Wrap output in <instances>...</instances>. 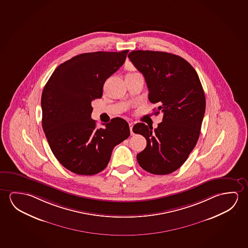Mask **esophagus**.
Listing matches in <instances>:
<instances>
[{
  "label": "esophagus",
  "instance_id": "34e87169",
  "mask_svg": "<svg viewBox=\"0 0 248 248\" xmlns=\"http://www.w3.org/2000/svg\"><path fill=\"white\" fill-rule=\"evenodd\" d=\"M129 125H130V134H131V135H134L133 130H132V128H133V124H132V123H130V124H129Z\"/></svg>",
  "mask_w": 248,
  "mask_h": 248
}]
</instances>
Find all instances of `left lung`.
Here are the masks:
<instances>
[{"label":"left lung","mask_w":248,"mask_h":248,"mask_svg":"<svg viewBox=\"0 0 248 248\" xmlns=\"http://www.w3.org/2000/svg\"><path fill=\"white\" fill-rule=\"evenodd\" d=\"M128 57L144 76L149 101L163 113L156 129L138 123L134 133L147 140L137 155L145 171L165 175L176 171L197 144L205 112V96L198 74L186 60L174 54L132 50Z\"/></svg>","instance_id":"left-lung-1"}]
</instances>
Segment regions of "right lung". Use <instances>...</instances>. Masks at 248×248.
Wrapping results in <instances>:
<instances>
[{"instance_id":"right-lung-1","label":"right lung","mask_w":248,"mask_h":248,"mask_svg":"<svg viewBox=\"0 0 248 248\" xmlns=\"http://www.w3.org/2000/svg\"><path fill=\"white\" fill-rule=\"evenodd\" d=\"M128 52L76 56L59 65L44 88L43 130L55 157L77 174L103 171L115 146L130 137L123 118H112L100 129L91 118L92 101L102 97L105 81L124 64Z\"/></svg>"}]
</instances>
